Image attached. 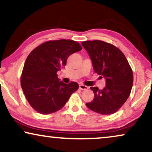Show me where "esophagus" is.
I'll return each instance as SVG.
<instances>
[{
  "label": "esophagus",
  "instance_id": "1",
  "mask_svg": "<svg viewBox=\"0 0 152 152\" xmlns=\"http://www.w3.org/2000/svg\"><path fill=\"white\" fill-rule=\"evenodd\" d=\"M79 88H80V90H87L88 89V86H85L84 84H80L79 85Z\"/></svg>",
  "mask_w": 152,
  "mask_h": 152
}]
</instances>
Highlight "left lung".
Listing matches in <instances>:
<instances>
[{"mask_svg": "<svg viewBox=\"0 0 152 152\" xmlns=\"http://www.w3.org/2000/svg\"><path fill=\"white\" fill-rule=\"evenodd\" d=\"M88 53L93 70L106 80L102 90L91 87L94 99L86 103L91 111L102 115L115 113L128 99L132 91L134 76L125 56L118 48L102 41L82 43Z\"/></svg>", "mask_w": 152, "mask_h": 152, "instance_id": "obj_1", "label": "left lung"}]
</instances>
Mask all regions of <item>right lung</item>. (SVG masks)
Listing matches in <instances>:
<instances>
[{"label":"right lung","instance_id":"1","mask_svg":"<svg viewBox=\"0 0 152 152\" xmlns=\"http://www.w3.org/2000/svg\"><path fill=\"white\" fill-rule=\"evenodd\" d=\"M82 49L72 40L50 41L37 47L27 57L20 84L27 100L38 113L48 115L59 111L77 90V83L65 84L57 77V72L66 66L70 55Z\"/></svg>","mask_w":152,"mask_h":152}]
</instances>
